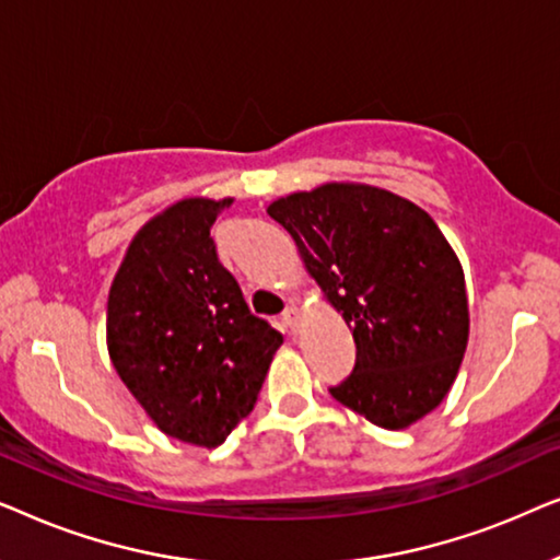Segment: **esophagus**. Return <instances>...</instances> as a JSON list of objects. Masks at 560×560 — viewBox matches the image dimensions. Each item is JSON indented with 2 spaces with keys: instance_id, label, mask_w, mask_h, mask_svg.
Here are the masks:
<instances>
[{
  "instance_id": "1",
  "label": "esophagus",
  "mask_w": 560,
  "mask_h": 560,
  "mask_svg": "<svg viewBox=\"0 0 560 560\" xmlns=\"http://www.w3.org/2000/svg\"><path fill=\"white\" fill-rule=\"evenodd\" d=\"M298 320H301V311H298L295 305H288V308L282 311V326H285L288 331H298Z\"/></svg>"
}]
</instances>
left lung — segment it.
<instances>
[{
	"label": "left lung",
	"mask_w": 560,
	"mask_h": 560,
	"mask_svg": "<svg viewBox=\"0 0 560 560\" xmlns=\"http://www.w3.org/2000/svg\"><path fill=\"white\" fill-rule=\"evenodd\" d=\"M357 343L354 370L328 389L370 423L402 431L435 410L469 341L456 252L408 198L324 183L267 206Z\"/></svg>",
	"instance_id": "1"
}]
</instances>
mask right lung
<instances>
[{"instance_id": "obj_1", "label": "right lung", "mask_w": 560, "mask_h": 560, "mask_svg": "<svg viewBox=\"0 0 560 560\" xmlns=\"http://www.w3.org/2000/svg\"><path fill=\"white\" fill-rule=\"evenodd\" d=\"M234 198H183L152 217L114 275L109 359L152 423L217 448L255 408L282 334L252 316L211 226Z\"/></svg>"}]
</instances>
